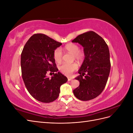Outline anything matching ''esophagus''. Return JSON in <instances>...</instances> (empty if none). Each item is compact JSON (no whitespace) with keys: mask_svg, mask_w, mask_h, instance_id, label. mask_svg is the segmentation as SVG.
Here are the masks:
<instances>
[{"mask_svg":"<svg viewBox=\"0 0 133 133\" xmlns=\"http://www.w3.org/2000/svg\"><path fill=\"white\" fill-rule=\"evenodd\" d=\"M68 81H70V80H71V78H68Z\"/></svg>","mask_w":133,"mask_h":133,"instance_id":"1","label":"esophagus"}]
</instances>
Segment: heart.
Returning <instances> with one entry per match:
<instances>
[{
  "mask_svg": "<svg viewBox=\"0 0 133 133\" xmlns=\"http://www.w3.org/2000/svg\"><path fill=\"white\" fill-rule=\"evenodd\" d=\"M64 49L73 54L74 58L79 61H82L85 58V53L82 50L79 49V46L75 43H69L64 46ZM53 57L55 61L60 63L62 60V51L60 48L55 49L53 52ZM78 65L76 63H64L59 66V70L62 73L70 75L73 71L78 69Z\"/></svg>",
  "mask_w": 133,
  "mask_h": 133,
  "instance_id": "heart-1",
  "label": "heart"
}]
</instances>
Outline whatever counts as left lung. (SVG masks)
Wrapping results in <instances>:
<instances>
[{"label": "left lung", "mask_w": 133, "mask_h": 133, "mask_svg": "<svg viewBox=\"0 0 133 133\" xmlns=\"http://www.w3.org/2000/svg\"><path fill=\"white\" fill-rule=\"evenodd\" d=\"M84 48L85 59L75 79L79 86L73 90L76 98L87 101L97 97L107 84L111 64L108 46L105 41L94 31H89L72 41Z\"/></svg>", "instance_id": "1"}]
</instances>
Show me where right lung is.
Returning <instances> with one entry per match:
<instances>
[{
    "instance_id": "right-lung-1",
    "label": "right lung",
    "mask_w": 133,
    "mask_h": 133,
    "mask_svg": "<svg viewBox=\"0 0 133 133\" xmlns=\"http://www.w3.org/2000/svg\"><path fill=\"white\" fill-rule=\"evenodd\" d=\"M61 43L43 34H35L25 44L21 54L22 75L25 87L34 98L43 103H50L59 95L60 88L68 81L60 72L53 57L55 49ZM53 72L51 78L46 75Z\"/></svg>"
}]
</instances>
